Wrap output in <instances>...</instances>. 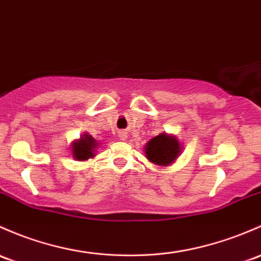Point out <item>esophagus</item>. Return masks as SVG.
Wrapping results in <instances>:
<instances>
[{"mask_svg": "<svg viewBox=\"0 0 261 261\" xmlns=\"http://www.w3.org/2000/svg\"><path fill=\"white\" fill-rule=\"evenodd\" d=\"M126 138H127V134H126L125 131H120V133H119V139L122 140V141H123V140H126Z\"/></svg>", "mask_w": 261, "mask_h": 261, "instance_id": "1", "label": "esophagus"}]
</instances>
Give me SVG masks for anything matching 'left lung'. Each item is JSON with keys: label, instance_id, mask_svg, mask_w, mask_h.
<instances>
[{"label": "left lung", "instance_id": "1", "mask_svg": "<svg viewBox=\"0 0 261 261\" xmlns=\"http://www.w3.org/2000/svg\"><path fill=\"white\" fill-rule=\"evenodd\" d=\"M145 156L155 165L167 166L180 155L181 145L174 135L161 133L145 145Z\"/></svg>", "mask_w": 261, "mask_h": 261}]
</instances>
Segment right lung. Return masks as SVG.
<instances>
[{"label": "right lung", "instance_id": "add662e5", "mask_svg": "<svg viewBox=\"0 0 261 261\" xmlns=\"http://www.w3.org/2000/svg\"><path fill=\"white\" fill-rule=\"evenodd\" d=\"M97 142L89 134H84L80 140L72 142V155L76 160L85 161L94 158Z\"/></svg>", "mask_w": 261, "mask_h": 261}]
</instances>
